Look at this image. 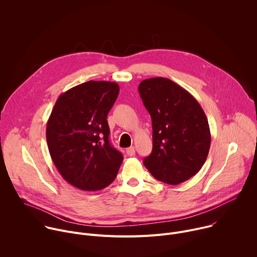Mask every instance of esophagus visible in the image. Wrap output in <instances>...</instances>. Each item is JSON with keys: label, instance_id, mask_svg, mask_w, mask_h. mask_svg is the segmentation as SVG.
<instances>
[{"label": "esophagus", "instance_id": "1", "mask_svg": "<svg viewBox=\"0 0 257 257\" xmlns=\"http://www.w3.org/2000/svg\"><path fill=\"white\" fill-rule=\"evenodd\" d=\"M126 154H127L128 156H130V157L134 156V155H135V149H134V146H131V148H128V149L126 150Z\"/></svg>", "mask_w": 257, "mask_h": 257}]
</instances>
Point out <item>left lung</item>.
<instances>
[{"label":"left lung","mask_w":257,"mask_h":257,"mask_svg":"<svg viewBox=\"0 0 257 257\" xmlns=\"http://www.w3.org/2000/svg\"><path fill=\"white\" fill-rule=\"evenodd\" d=\"M138 91L153 123V152L144 166L167 184L187 181L202 168L209 152L210 131L202 107L168 78L145 79Z\"/></svg>","instance_id":"obj_1"}]
</instances>
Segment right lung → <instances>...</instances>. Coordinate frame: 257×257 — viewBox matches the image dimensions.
<instances>
[{
    "mask_svg": "<svg viewBox=\"0 0 257 257\" xmlns=\"http://www.w3.org/2000/svg\"><path fill=\"white\" fill-rule=\"evenodd\" d=\"M119 85L87 81L62 93L47 124L51 158L64 180L84 191L100 190L115 180L122 154L109 142L107 114Z\"/></svg>",
    "mask_w": 257,
    "mask_h": 257,
    "instance_id": "obj_1",
    "label": "right lung"
}]
</instances>
